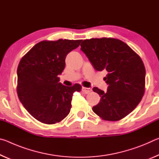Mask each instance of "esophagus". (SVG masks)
I'll list each match as a JSON object with an SVG mask.
<instances>
[{"label": "esophagus", "instance_id": "esophagus-1", "mask_svg": "<svg viewBox=\"0 0 159 159\" xmlns=\"http://www.w3.org/2000/svg\"><path fill=\"white\" fill-rule=\"evenodd\" d=\"M82 91L85 94H88L90 93L91 91H92V89H91L90 88H85V87H83L82 88Z\"/></svg>", "mask_w": 159, "mask_h": 159}]
</instances>
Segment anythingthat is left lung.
<instances>
[{
  "label": "left lung",
  "instance_id": "1",
  "mask_svg": "<svg viewBox=\"0 0 159 159\" xmlns=\"http://www.w3.org/2000/svg\"><path fill=\"white\" fill-rule=\"evenodd\" d=\"M80 47L94 69L107 73V92L93 88L101 97L93 111L104 120L122 119L144 95L146 71L141 58L124 42L111 38L84 40Z\"/></svg>",
  "mask_w": 159,
  "mask_h": 159
}]
</instances>
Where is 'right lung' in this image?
Segmentation results:
<instances>
[{
  "label": "right lung",
  "instance_id": "obj_1",
  "mask_svg": "<svg viewBox=\"0 0 159 159\" xmlns=\"http://www.w3.org/2000/svg\"><path fill=\"white\" fill-rule=\"evenodd\" d=\"M82 40L43 41L35 45L21 58L17 68V95L21 103L39 121L54 124L69 114L74 92L81 86H65L59 75L65 67L67 54Z\"/></svg>",
  "mask_w": 159,
  "mask_h": 159
}]
</instances>
